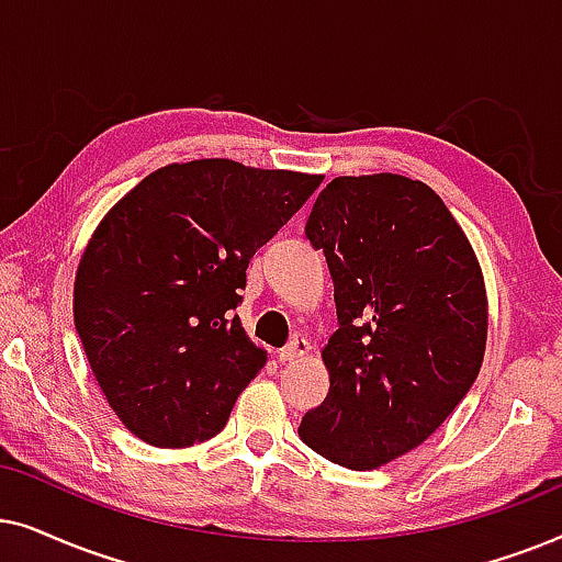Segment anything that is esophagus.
<instances>
[{
    "mask_svg": "<svg viewBox=\"0 0 562 562\" xmlns=\"http://www.w3.org/2000/svg\"><path fill=\"white\" fill-rule=\"evenodd\" d=\"M305 355H308V341H305L303 336H295L293 341L285 344V347L277 351L280 362H293V359H301Z\"/></svg>",
    "mask_w": 562,
    "mask_h": 562,
    "instance_id": "1",
    "label": "esophagus"
}]
</instances>
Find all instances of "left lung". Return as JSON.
<instances>
[{
  "mask_svg": "<svg viewBox=\"0 0 562 562\" xmlns=\"http://www.w3.org/2000/svg\"><path fill=\"white\" fill-rule=\"evenodd\" d=\"M305 236L324 249L339 328L321 351L331 387L297 434L336 465L380 468L429 439L481 372V265L442 198L401 175L331 179Z\"/></svg>",
  "mask_w": 562,
  "mask_h": 562,
  "instance_id": "8db88e82",
  "label": "left lung"
}]
</instances>
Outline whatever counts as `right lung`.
<instances>
[{
  "mask_svg": "<svg viewBox=\"0 0 562 562\" xmlns=\"http://www.w3.org/2000/svg\"><path fill=\"white\" fill-rule=\"evenodd\" d=\"M324 182L231 159L169 164L89 238L74 324L125 429L154 447L205 442L265 368L234 316L246 267Z\"/></svg>",
  "mask_w": 562,
  "mask_h": 562,
  "instance_id": "add662e5",
  "label": "right lung"
}]
</instances>
